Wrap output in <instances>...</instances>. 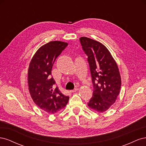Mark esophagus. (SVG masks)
Listing matches in <instances>:
<instances>
[{"instance_id":"esophagus-1","label":"esophagus","mask_w":146,"mask_h":146,"mask_svg":"<svg viewBox=\"0 0 146 146\" xmlns=\"http://www.w3.org/2000/svg\"><path fill=\"white\" fill-rule=\"evenodd\" d=\"M78 88H75V89H74L73 90H70V92H76V91H78Z\"/></svg>"}]
</instances>
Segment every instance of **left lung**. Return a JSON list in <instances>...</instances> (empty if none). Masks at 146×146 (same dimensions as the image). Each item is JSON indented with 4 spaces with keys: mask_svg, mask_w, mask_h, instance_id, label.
<instances>
[{
    "mask_svg": "<svg viewBox=\"0 0 146 146\" xmlns=\"http://www.w3.org/2000/svg\"><path fill=\"white\" fill-rule=\"evenodd\" d=\"M80 41L88 56L93 85L92 97L88 105L96 111L102 113L115 102L119 94L120 73L115 60L104 44L86 37H81Z\"/></svg>",
    "mask_w": 146,
    "mask_h": 146,
    "instance_id": "1",
    "label": "left lung"
}]
</instances>
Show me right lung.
<instances>
[{
    "label": "right lung",
    "mask_w": 146,
    "mask_h": 146,
    "mask_svg": "<svg viewBox=\"0 0 146 146\" xmlns=\"http://www.w3.org/2000/svg\"><path fill=\"white\" fill-rule=\"evenodd\" d=\"M67 42L50 41L41 46L30 61L28 84L31 97L38 107L49 114L64 108L69 97L63 94L55 86L51 70L55 60L68 46Z\"/></svg>",
    "instance_id": "add662e5"
}]
</instances>
